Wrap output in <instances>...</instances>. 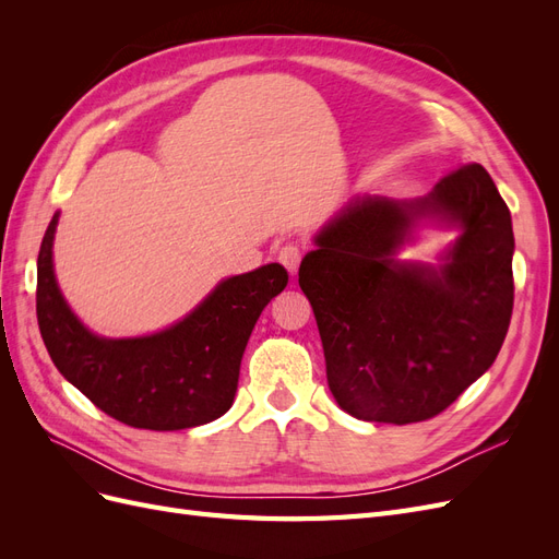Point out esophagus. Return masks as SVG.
I'll use <instances>...</instances> for the list:
<instances>
[{
  "label": "esophagus",
  "mask_w": 559,
  "mask_h": 559,
  "mask_svg": "<svg viewBox=\"0 0 559 559\" xmlns=\"http://www.w3.org/2000/svg\"><path fill=\"white\" fill-rule=\"evenodd\" d=\"M277 259H280V263L289 270L292 275H296L298 273V265H300V261H302V249L298 247V245H294V242H289V245H284L280 251H277Z\"/></svg>",
  "instance_id": "obj_1"
}]
</instances>
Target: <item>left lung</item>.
<instances>
[{"mask_svg": "<svg viewBox=\"0 0 559 559\" xmlns=\"http://www.w3.org/2000/svg\"><path fill=\"white\" fill-rule=\"evenodd\" d=\"M425 215L463 230L438 269L393 257ZM314 242L298 284L345 413L425 421L495 364L513 314L515 238L483 165H456L417 200L354 198Z\"/></svg>", "mask_w": 559, "mask_h": 559, "instance_id": "8db88e82", "label": "left lung"}]
</instances>
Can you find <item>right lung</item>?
Returning a JSON list of instances; mask_svg holds the SVG:
<instances>
[{
	"mask_svg": "<svg viewBox=\"0 0 559 559\" xmlns=\"http://www.w3.org/2000/svg\"><path fill=\"white\" fill-rule=\"evenodd\" d=\"M50 218L37 259V321L56 368L99 411L134 429L179 431L222 417L259 314L289 275L267 263L224 280L179 324L144 337L93 335L58 289Z\"/></svg>",
	"mask_w": 559,
	"mask_h": 559,
	"instance_id": "add662e5",
	"label": "right lung"
}]
</instances>
